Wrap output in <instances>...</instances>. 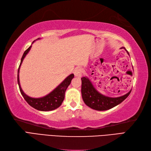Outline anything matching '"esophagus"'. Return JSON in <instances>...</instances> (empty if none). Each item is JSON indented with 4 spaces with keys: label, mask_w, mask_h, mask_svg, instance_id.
I'll return each instance as SVG.
<instances>
[{
    "label": "esophagus",
    "mask_w": 151,
    "mask_h": 151,
    "mask_svg": "<svg viewBox=\"0 0 151 151\" xmlns=\"http://www.w3.org/2000/svg\"><path fill=\"white\" fill-rule=\"evenodd\" d=\"M82 73H83V70H82V69L81 68V67H77V68L75 69V70H74L75 76H77V77H81V76L82 75Z\"/></svg>",
    "instance_id": "34e87169"
}]
</instances>
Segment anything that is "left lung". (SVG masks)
I'll return each mask as SVG.
<instances>
[{
  "label": "left lung",
  "instance_id": "8db88e82",
  "mask_svg": "<svg viewBox=\"0 0 151 151\" xmlns=\"http://www.w3.org/2000/svg\"><path fill=\"white\" fill-rule=\"evenodd\" d=\"M127 51V54L129 53L124 47H122ZM82 80V97L84 103L93 110L98 111H104L111 109L117 105L121 103L124 99H126L130 93V90L123 96L118 97H110L105 96L99 93L93 85L92 82L88 77L84 76Z\"/></svg>",
  "mask_w": 151,
  "mask_h": 151
}]
</instances>
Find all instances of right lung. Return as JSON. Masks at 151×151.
Instances as JSON below:
<instances>
[{"instance_id": "right-lung-1", "label": "right lung", "mask_w": 151, "mask_h": 151, "mask_svg": "<svg viewBox=\"0 0 151 151\" xmlns=\"http://www.w3.org/2000/svg\"><path fill=\"white\" fill-rule=\"evenodd\" d=\"M40 40V38H38L36 40ZM34 41H33V43ZM31 47L32 45L24 51L23 55H22L21 58L20 65H19L18 69L17 82L21 93L22 95V97H24V100L28 102V104L31 106L32 107L36 109V110L44 111L54 110L60 107L61 104H62V102L64 100V98H65V93L66 89L70 85L72 79L74 78V74H70V75H69L67 77L64 79V81H63L62 82H61L54 90L49 93V94L44 96V97L40 98H33L28 96L26 93H24V92L22 91L21 87L20 82H19V70H20V67L22 61H23L25 56H27V54L29 52Z\"/></svg>"}]
</instances>
